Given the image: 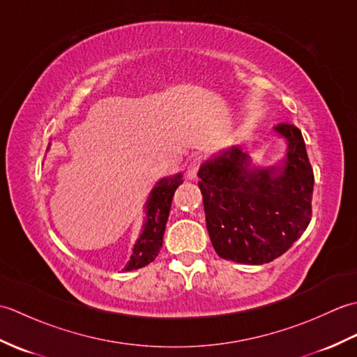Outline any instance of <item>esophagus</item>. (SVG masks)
<instances>
[{
    "mask_svg": "<svg viewBox=\"0 0 357 357\" xmlns=\"http://www.w3.org/2000/svg\"><path fill=\"white\" fill-rule=\"evenodd\" d=\"M199 165H201V156H195L192 161H190V164H188L187 172H185V178L188 181H196V179H198Z\"/></svg>",
    "mask_w": 357,
    "mask_h": 357,
    "instance_id": "1",
    "label": "esophagus"
}]
</instances>
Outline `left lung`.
I'll return each instance as SVG.
<instances>
[{"mask_svg": "<svg viewBox=\"0 0 357 357\" xmlns=\"http://www.w3.org/2000/svg\"><path fill=\"white\" fill-rule=\"evenodd\" d=\"M285 158L257 167L241 146L218 151L199 167L206 222L216 253L227 261L271 262L298 241L312 219L314 174L298 127L279 124Z\"/></svg>", "mask_w": 357, "mask_h": 357, "instance_id": "1", "label": "left lung"}]
</instances>
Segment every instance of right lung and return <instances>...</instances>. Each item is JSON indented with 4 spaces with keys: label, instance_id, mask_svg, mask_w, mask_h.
Returning a JSON list of instances; mask_svg holds the SVG:
<instances>
[{
    "label": "right lung",
    "instance_id": "1",
    "mask_svg": "<svg viewBox=\"0 0 357 357\" xmlns=\"http://www.w3.org/2000/svg\"><path fill=\"white\" fill-rule=\"evenodd\" d=\"M49 149L50 142L47 150ZM183 183V173H176L173 176L159 179L155 187L151 188L146 206H144L146 218H144L141 234L135 242L130 261L124 267L126 271L142 268L155 261L159 250L162 247V238L170 213L173 195Z\"/></svg>",
    "mask_w": 357,
    "mask_h": 357
}]
</instances>
